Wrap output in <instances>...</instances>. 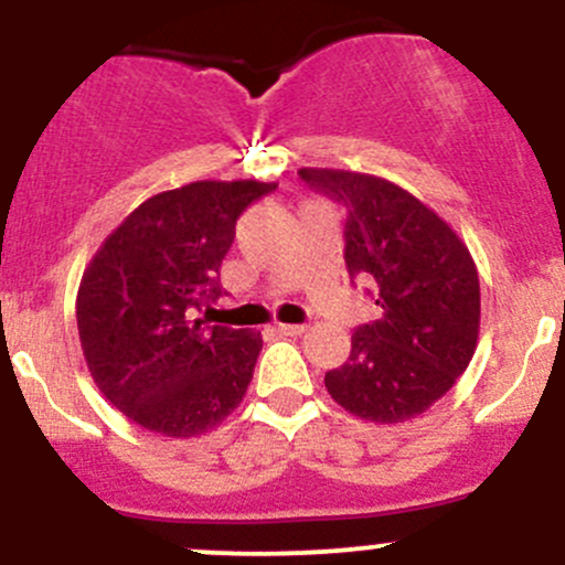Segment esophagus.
<instances>
[{"instance_id": "1", "label": "esophagus", "mask_w": 565, "mask_h": 565, "mask_svg": "<svg viewBox=\"0 0 565 565\" xmlns=\"http://www.w3.org/2000/svg\"><path fill=\"white\" fill-rule=\"evenodd\" d=\"M276 330H278V333H284V335H300L306 330V324H284V322H278Z\"/></svg>"}]
</instances>
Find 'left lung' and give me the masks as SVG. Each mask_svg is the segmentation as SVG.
I'll use <instances>...</instances> for the list:
<instances>
[{"mask_svg":"<svg viewBox=\"0 0 565 565\" xmlns=\"http://www.w3.org/2000/svg\"><path fill=\"white\" fill-rule=\"evenodd\" d=\"M300 180L344 204V262L380 319L352 333L344 366L324 388L347 413L404 424L446 396L470 366L481 287L457 232L396 182L344 169H300Z\"/></svg>","mask_w":565,"mask_h":565,"instance_id":"1","label":"left lung"}]
</instances>
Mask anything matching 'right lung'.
Segmentation results:
<instances>
[{
  "label": "right lung",
  "mask_w": 565,
  "mask_h": 565,
  "mask_svg": "<svg viewBox=\"0 0 565 565\" xmlns=\"http://www.w3.org/2000/svg\"><path fill=\"white\" fill-rule=\"evenodd\" d=\"M276 182L199 180L141 202L95 250L76 298L100 393L141 429L196 437L246 396L262 333L196 319L221 298L235 224Z\"/></svg>",
  "instance_id": "1"
}]
</instances>
